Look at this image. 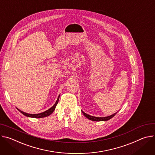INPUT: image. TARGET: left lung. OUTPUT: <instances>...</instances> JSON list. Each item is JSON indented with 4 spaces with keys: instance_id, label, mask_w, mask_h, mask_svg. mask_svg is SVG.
<instances>
[{
    "instance_id": "1",
    "label": "left lung",
    "mask_w": 155,
    "mask_h": 155,
    "mask_svg": "<svg viewBox=\"0 0 155 155\" xmlns=\"http://www.w3.org/2000/svg\"><path fill=\"white\" fill-rule=\"evenodd\" d=\"M82 113H83V114L87 118H88L89 119L91 120V121H108V120L111 119L114 116V115L117 113V112L113 114H111L110 116H107V117H95V116H91L88 114H86L85 113H84L83 111H82Z\"/></svg>"
}]
</instances>
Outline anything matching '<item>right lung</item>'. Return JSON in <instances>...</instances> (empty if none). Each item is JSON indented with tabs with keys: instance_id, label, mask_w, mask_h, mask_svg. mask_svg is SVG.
<instances>
[{
	"instance_id": "obj_1",
	"label": "right lung",
	"mask_w": 155,
	"mask_h": 155,
	"mask_svg": "<svg viewBox=\"0 0 155 155\" xmlns=\"http://www.w3.org/2000/svg\"><path fill=\"white\" fill-rule=\"evenodd\" d=\"M59 97H60V95L58 96L55 104H54V105L53 107H51L50 109L47 110V111H44V112H42V113H39V114H29V113H25L21 110H20L19 109L17 108V110H18L20 112H21L23 114H24L25 116H27V117H35V118H41V117H46V116H49L50 114H51V113H52L54 112V111L55 110V107L58 104V100H59Z\"/></svg>"
}]
</instances>
